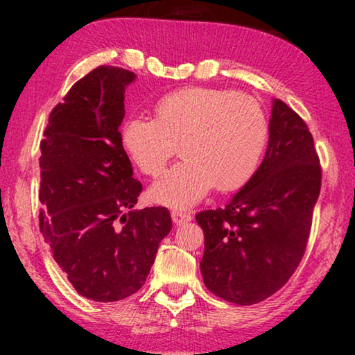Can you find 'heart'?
Segmentation results:
<instances>
[{
    "label": "heart",
    "instance_id": "1",
    "mask_svg": "<svg viewBox=\"0 0 355 355\" xmlns=\"http://www.w3.org/2000/svg\"><path fill=\"white\" fill-rule=\"evenodd\" d=\"M257 142L249 133L232 125H213L188 150V159L216 182H244L257 159ZM199 191L184 169H173L153 189L155 202L171 211H186Z\"/></svg>",
    "mask_w": 355,
    "mask_h": 355
}]
</instances>
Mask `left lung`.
I'll use <instances>...</instances> for the list:
<instances>
[{
    "instance_id": "obj_1",
    "label": "left lung",
    "mask_w": 355,
    "mask_h": 355,
    "mask_svg": "<svg viewBox=\"0 0 355 355\" xmlns=\"http://www.w3.org/2000/svg\"><path fill=\"white\" fill-rule=\"evenodd\" d=\"M135 78L94 69L51 111L40 142V232L78 294L97 302L139 291L172 228L167 208L137 207L142 186L122 146Z\"/></svg>"
}]
</instances>
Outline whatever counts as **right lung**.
I'll list each match as a JSON object with an SVG mask.
<instances>
[{
    "instance_id": "add662e5",
    "label": "right lung",
    "mask_w": 355,
    "mask_h": 355,
    "mask_svg": "<svg viewBox=\"0 0 355 355\" xmlns=\"http://www.w3.org/2000/svg\"><path fill=\"white\" fill-rule=\"evenodd\" d=\"M320 189L313 137L277 101L258 171L225 207L196 216L205 235L200 271L208 290L238 305L279 291L302 260Z\"/></svg>"
}]
</instances>
